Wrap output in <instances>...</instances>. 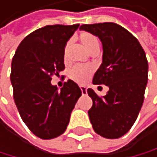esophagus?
<instances>
[{"instance_id": "1", "label": "esophagus", "mask_w": 157, "mask_h": 157, "mask_svg": "<svg viewBox=\"0 0 157 157\" xmlns=\"http://www.w3.org/2000/svg\"><path fill=\"white\" fill-rule=\"evenodd\" d=\"M80 89H81V92H82V94L85 95L87 93V89L86 87H84V86H80Z\"/></svg>"}]
</instances>
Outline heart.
Here are the masks:
<instances>
[{
  "label": "heart",
  "instance_id": "obj_1",
  "mask_svg": "<svg viewBox=\"0 0 157 157\" xmlns=\"http://www.w3.org/2000/svg\"><path fill=\"white\" fill-rule=\"evenodd\" d=\"M80 43L83 45L87 51L92 53L93 51L99 49V41L93 34L89 32H82L78 36ZM69 43L66 44L64 48V60H67V51H68ZM93 69L89 66H74L70 70L69 76L73 81H75L78 84H85L91 77Z\"/></svg>",
  "mask_w": 157,
  "mask_h": 157
}]
</instances>
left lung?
<instances>
[{
	"label": "left lung",
	"instance_id": "left-lung-1",
	"mask_svg": "<svg viewBox=\"0 0 157 157\" xmlns=\"http://www.w3.org/2000/svg\"><path fill=\"white\" fill-rule=\"evenodd\" d=\"M102 42V64L93 84L109 87L105 96L87 90L93 105L88 111L93 129L105 138H119L134 124L141 109L147 84L148 62L138 40L115 23L80 27Z\"/></svg>",
	"mask_w": 157,
	"mask_h": 157
}]
</instances>
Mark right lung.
<instances>
[{
    "label": "right lung",
    "instance_id": "1",
    "mask_svg": "<svg viewBox=\"0 0 157 157\" xmlns=\"http://www.w3.org/2000/svg\"><path fill=\"white\" fill-rule=\"evenodd\" d=\"M78 27L79 24L48 25L34 31L20 43L12 60L10 77L16 106L28 128L42 139L64 133L82 95L72 80L65 82L61 91L51 84L52 77L65 69V45Z\"/></svg>",
    "mask_w": 157,
    "mask_h": 157
}]
</instances>
